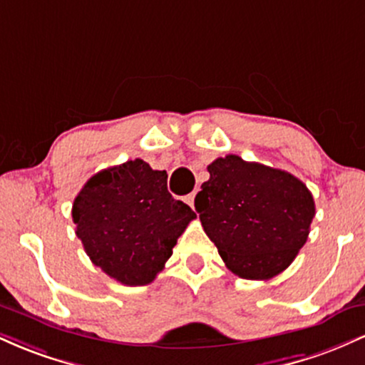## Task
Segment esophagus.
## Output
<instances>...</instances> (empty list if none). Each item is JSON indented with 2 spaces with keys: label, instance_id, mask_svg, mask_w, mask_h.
Listing matches in <instances>:
<instances>
[{
  "label": "esophagus",
  "instance_id": "34e87169",
  "mask_svg": "<svg viewBox=\"0 0 365 365\" xmlns=\"http://www.w3.org/2000/svg\"><path fill=\"white\" fill-rule=\"evenodd\" d=\"M194 200H195V192H192V194H188V195L185 197V202H187L190 207H194Z\"/></svg>",
  "mask_w": 365,
  "mask_h": 365
}]
</instances>
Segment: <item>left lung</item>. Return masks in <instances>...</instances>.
<instances>
[{
  "mask_svg": "<svg viewBox=\"0 0 365 365\" xmlns=\"http://www.w3.org/2000/svg\"><path fill=\"white\" fill-rule=\"evenodd\" d=\"M207 171L195 211L226 267L245 279H269L287 269L316 215L305 183L235 154L215 159Z\"/></svg>",
  "mask_w": 365,
  "mask_h": 365,
  "instance_id": "1",
  "label": "left lung"
}]
</instances>
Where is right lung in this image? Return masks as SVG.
Returning <instances> with one entry per match:
<instances>
[{
    "mask_svg": "<svg viewBox=\"0 0 365 365\" xmlns=\"http://www.w3.org/2000/svg\"><path fill=\"white\" fill-rule=\"evenodd\" d=\"M166 182V171L133 159L96 173L75 197V233L92 264L121 284L153 282L197 217Z\"/></svg>",
    "mask_w": 365,
    "mask_h": 365,
    "instance_id": "obj_1",
    "label": "right lung"
}]
</instances>
